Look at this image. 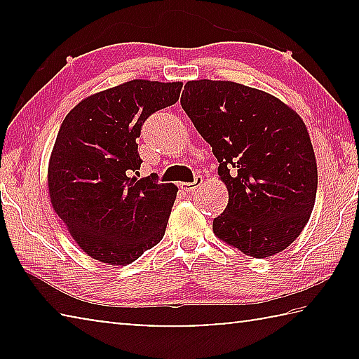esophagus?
Returning <instances> with one entry per match:
<instances>
[{
  "label": "esophagus",
  "instance_id": "34e87169",
  "mask_svg": "<svg viewBox=\"0 0 359 359\" xmlns=\"http://www.w3.org/2000/svg\"><path fill=\"white\" fill-rule=\"evenodd\" d=\"M201 184H203V177L201 175H196V177H194V182H184V184H180V188L187 193H191Z\"/></svg>",
  "mask_w": 359,
  "mask_h": 359
}]
</instances>
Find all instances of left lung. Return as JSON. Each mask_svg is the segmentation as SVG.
Returning <instances> with one entry per match:
<instances>
[{
	"mask_svg": "<svg viewBox=\"0 0 359 359\" xmlns=\"http://www.w3.org/2000/svg\"><path fill=\"white\" fill-rule=\"evenodd\" d=\"M180 104L218 160L228 205L218 239L248 257L287 248L311 218L318 172L307 126L276 96L229 81H190Z\"/></svg>",
	"mask_w": 359,
	"mask_h": 359,
	"instance_id": "obj_1",
	"label": "left lung"
}]
</instances>
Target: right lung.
Returning a JSON list of instances; mask_svg holds the SVG:
<instances>
[{
  "instance_id": "obj_1",
  "label": "right lung",
  "mask_w": 359,
  "mask_h": 359,
  "mask_svg": "<svg viewBox=\"0 0 359 359\" xmlns=\"http://www.w3.org/2000/svg\"><path fill=\"white\" fill-rule=\"evenodd\" d=\"M180 90L182 82L136 79L82 100L60 126L47 171L50 203L93 259L130 264L165 236L177 187L156 174L137 179L136 139Z\"/></svg>"
}]
</instances>
